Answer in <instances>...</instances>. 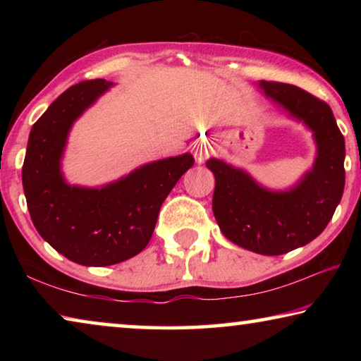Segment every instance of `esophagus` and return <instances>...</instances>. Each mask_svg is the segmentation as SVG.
I'll list each match as a JSON object with an SVG mask.
<instances>
[{
    "label": "esophagus",
    "instance_id": "esophagus-1",
    "mask_svg": "<svg viewBox=\"0 0 361 361\" xmlns=\"http://www.w3.org/2000/svg\"><path fill=\"white\" fill-rule=\"evenodd\" d=\"M212 154V148L210 146H207V145H197L194 148V157H195V162H199V164H202L207 157H209Z\"/></svg>",
    "mask_w": 361,
    "mask_h": 361
}]
</instances>
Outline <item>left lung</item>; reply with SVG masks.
I'll list each match as a JSON object with an SVG mask.
<instances>
[{
    "mask_svg": "<svg viewBox=\"0 0 361 361\" xmlns=\"http://www.w3.org/2000/svg\"><path fill=\"white\" fill-rule=\"evenodd\" d=\"M258 87L312 132V169L295 186L274 191L221 159H209L207 167L215 175L213 215L226 239L250 252L277 256L307 245L333 218L345 185V145L325 102L291 84L259 81Z\"/></svg>",
    "mask_w": 361,
    "mask_h": 361,
    "instance_id": "8db88e82",
    "label": "left lung"
}]
</instances>
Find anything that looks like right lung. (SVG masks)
<instances>
[{
  "mask_svg": "<svg viewBox=\"0 0 361 361\" xmlns=\"http://www.w3.org/2000/svg\"><path fill=\"white\" fill-rule=\"evenodd\" d=\"M113 82L90 79L71 85L35 122L22 183L36 231L65 258L82 266H111L148 245L159 210L194 157L161 159L99 188L66 183L62 159L70 130Z\"/></svg>",
  "mask_w": 361,
  "mask_h": 361,
  "instance_id": "right-lung-1",
  "label": "right lung"
}]
</instances>
